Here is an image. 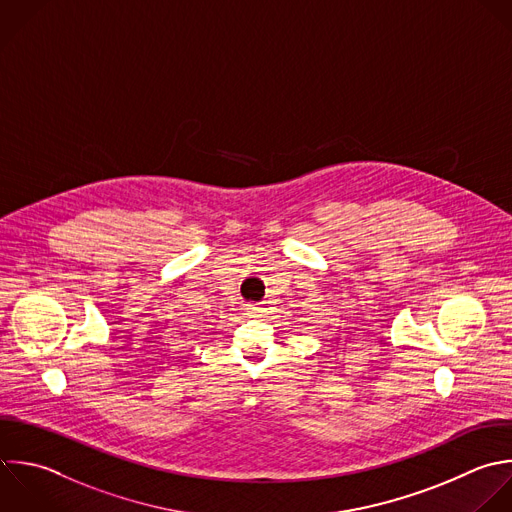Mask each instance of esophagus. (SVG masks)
<instances>
[{
    "label": "esophagus",
    "mask_w": 512,
    "mask_h": 512,
    "mask_svg": "<svg viewBox=\"0 0 512 512\" xmlns=\"http://www.w3.org/2000/svg\"><path fill=\"white\" fill-rule=\"evenodd\" d=\"M248 312H250V316H260L262 308H258V306H250V308H248Z\"/></svg>",
    "instance_id": "34e87169"
}]
</instances>
